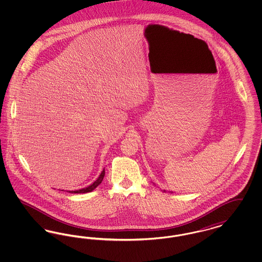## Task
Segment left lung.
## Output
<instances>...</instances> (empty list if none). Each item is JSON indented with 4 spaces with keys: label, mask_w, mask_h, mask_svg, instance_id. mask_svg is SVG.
<instances>
[{
    "label": "left lung",
    "mask_w": 262,
    "mask_h": 262,
    "mask_svg": "<svg viewBox=\"0 0 262 262\" xmlns=\"http://www.w3.org/2000/svg\"><path fill=\"white\" fill-rule=\"evenodd\" d=\"M164 191H165V190H164Z\"/></svg>",
    "instance_id": "1"
}]
</instances>
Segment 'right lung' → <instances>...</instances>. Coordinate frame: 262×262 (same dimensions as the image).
<instances>
[{"label":"right lung","instance_id":"add662e5","mask_svg":"<svg viewBox=\"0 0 262 262\" xmlns=\"http://www.w3.org/2000/svg\"><path fill=\"white\" fill-rule=\"evenodd\" d=\"M104 176H105V170H103L102 171V173L100 174L99 178L92 184V185H90L89 187H84V188H82V189H78V190H70L69 192H72V193H86V192H90V191H92L94 188H96V187L99 186L100 184L102 183V181H103V179H104Z\"/></svg>","mask_w":262,"mask_h":262}]
</instances>
